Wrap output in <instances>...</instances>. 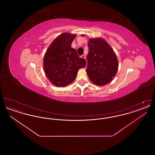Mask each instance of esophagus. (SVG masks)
<instances>
[{
	"label": "esophagus",
	"mask_w": 155,
	"mask_h": 155,
	"mask_svg": "<svg viewBox=\"0 0 155 155\" xmlns=\"http://www.w3.org/2000/svg\"><path fill=\"white\" fill-rule=\"evenodd\" d=\"M81 57H82L83 59H86V56H85V54H82V55L81 56Z\"/></svg>",
	"instance_id": "obj_1"
}]
</instances>
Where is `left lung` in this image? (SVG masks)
Masks as SVG:
<instances>
[{
    "label": "left lung",
    "instance_id": "obj_1",
    "mask_svg": "<svg viewBox=\"0 0 155 155\" xmlns=\"http://www.w3.org/2000/svg\"><path fill=\"white\" fill-rule=\"evenodd\" d=\"M88 46L87 72L89 78L97 85H104L112 80L117 71L116 54L102 38L89 39Z\"/></svg>",
    "mask_w": 155,
    "mask_h": 155
}]
</instances>
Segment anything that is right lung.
Segmentation results:
<instances>
[{"label":"right lung","instance_id":"1","mask_svg":"<svg viewBox=\"0 0 155 155\" xmlns=\"http://www.w3.org/2000/svg\"><path fill=\"white\" fill-rule=\"evenodd\" d=\"M76 35L63 33L48 48L44 59L46 77L53 85L65 87L74 81L78 70L84 68L86 60L80 58L71 43Z\"/></svg>","mask_w":155,"mask_h":155}]
</instances>
